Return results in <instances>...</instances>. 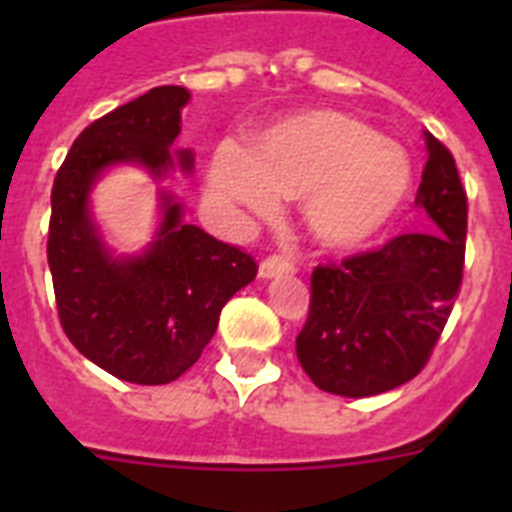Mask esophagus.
<instances>
[{
  "instance_id": "34e87169",
  "label": "esophagus",
  "mask_w": 512,
  "mask_h": 512,
  "mask_svg": "<svg viewBox=\"0 0 512 512\" xmlns=\"http://www.w3.org/2000/svg\"><path fill=\"white\" fill-rule=\"evenodd\" d=\"M295 271V264L284 256H269L259 264V277L261 279H274V277H282V274H292Z\"/></svg>"
}]
</instances>
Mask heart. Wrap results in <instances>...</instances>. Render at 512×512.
Wrapping results in <instances>:
<instances>
[{
	"mask_svg": "<svg viewBox=\"0 0 512 512\" xmlns=\"http://www.w3.org/2000/svg\"><path fill=\"white\" fill-rule=\"evenodd\" d=\"M223 205L256 215L282 197H305V223L320 243L351 248L372 241L413 189V164L395 140L343 112H307L261 135L251 156L220 146L207 174Z\"/></svg>",
	"mask_w": 512,
	"mask_h": 512,
	"instance_id": "obj_1",
	"label": "heart"
}]
</instances>
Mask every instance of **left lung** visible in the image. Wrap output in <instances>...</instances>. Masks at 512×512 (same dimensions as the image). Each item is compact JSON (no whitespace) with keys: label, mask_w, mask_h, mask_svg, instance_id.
Here are the masks:
<instances>
[{"label":"left lung","mask_w":512,"mask_h":512,"mask_svg":"<svg viewBox=\"0 0 512 512\" xmlns=\"http://www.w3.org/2000/svg\"><path fill=\"white\" fill-rule=\"evenodd\" d=\"M428 161L415 207L425 233L392 238L312 271L310 315L297 359L323 392L372 397L420 372L459 295L467 238V192L454 156L425 133Z\"/></svg>","instance_id":"8db88e82"}]
</instances>
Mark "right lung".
I'll list each match as a JSON object with an SVG mask.
<instances>
[{"mask_svg":"<svg viewBox=\"0 0 512 512\" xmlns=\"http://www.w3.org/2000/svg\"><path fill=\"white\" fill-rule=\"evenodd\" d=\"M192 94L156 87L92 122L74 140L51 192L48 266L63 333L122 382L169 384L215 336L225 302L256 279V261L184 223V205L158 192L161 220L140 253L117 256L92 215V192L115 166H140L161 182L192 148H174Z\"/></svg>","mask_w":512,"mask_h":512,"instance_id":"add662e5","label":"right lung"}]
</instances>
